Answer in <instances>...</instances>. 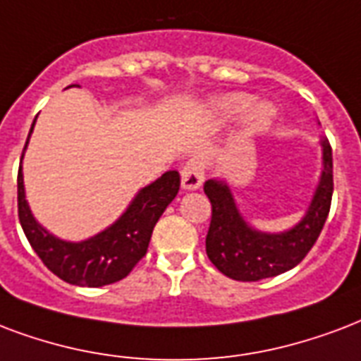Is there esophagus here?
<instances>
[{
    "label": "esophagus",
    "instance_id": "esophagus-1",
    "mask_svg": "<svg viewBox=\"0 0 361 361\" xmlns=\"http://www.w3.org/2000/svg\"><path fill=\"white\" fill-rule=\"evenodd\" d=\"M202 181H204V164L200 159L192 157L181 169V187L187 191H195L202 185Z\"/></svg>",
    "mask_w": 361,
    "mask_h": 361
}]
</instances>
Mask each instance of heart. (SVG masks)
Instances as JSON below:
<instances>
[{
	"mask_svg": "<svg viewBox=\"0 0 361 361\" xmlns=\"http://www.w3.org/2000/svg\"><path fill=\"white\" fill-rule=\"evenodd\" d=\"M246 96H227V98H221L217 102V109L221 114H233V111H238L240 107L246 106ZM272 117H274V109H272L271 104H257V106L252 107L247 121H250V126L254 130H265L267 126L271 125Z\"/></svg>",
	"mask_w": 361,
	"mask_h": 361,
	"instance_id": "obj_1",
	"label": "heart"
}]
</instances>
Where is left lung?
Masks as SVG:
<instances>
[{
    "label": "left lung",
    "instance_id": "1",
    "mask_svg": "<svg viewBox=\"0 0 361 361\" xmlns=\"http://www.w3.org/2000/svg\"><path fill=\"white\" fill-rule=\"evenodd\" d=\"M324 147V172L307 216L293 229L269 235L252 229L238 214L229 187L208 180L206 197L212 204L210 229L206 235V254L219 272L238 282H257L299 265L318 240L334 195V157L327 140Z\"/></svg>",
    "mask_w": 361,
    "mask_h": 361
}]
</instances>
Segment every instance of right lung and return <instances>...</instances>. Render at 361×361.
<instances>
[{
  "instance_id": "1",
  "label": "right lung",
  "mask_w": 361,
  "mask_h": 361,
  "mask_svg": "<svg viewBox=\"0 0 361 361\" xmlns=\"http://www.w3.org/2000/svg\"><path fill=\"white\" fill-rule=\"evenodd\" d=\"M16 187L22 231L47 269L68 284L100 288L128 276L137 261L147 254L153 227L180 191V174L170 170L151 185L144 187L109 229L85 242L60 240L35 221L24 197L22 166L18 169Z\"/></svg>"
}]
</instances>
